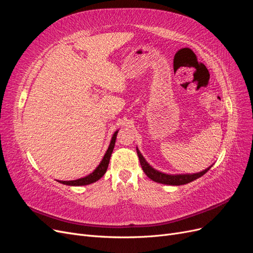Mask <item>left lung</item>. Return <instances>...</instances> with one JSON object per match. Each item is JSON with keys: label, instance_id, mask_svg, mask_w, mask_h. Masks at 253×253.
Listing matches in <instances>:
<instances>
[{"label": "left lung", "instance_id": "obj_1", "mask_svg": "<svg viewBox=\"0 0 253 253\" xmlns=\"http://www.w3.org/2000/svg\"><path fill=\"white\" fill-rule=\"evenodd\" d=\"M136 151H137V155H138V157H139V162H140L143 172L147 174L148 177L151 178L152 180H154L159 183H164V185H171V186L186 185V183H189L197 178H200L201 176H203L204 174L208 172L212 167L211 166L209 168H207L206 170H204L202 172L193 173V174H166L163 172H159V171L155 170L153 167H151L148 164L147 160H145L144 157L142 156L138 148H136Z\"/></svg>", "mask_w": 253, "mask_h": 253}]
</instances>
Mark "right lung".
<instances>
[{
  "mask_svg": "<svg viewBox=\"0 0 253 253\" xmlns=\"http://www.w3.org/2000/svg\"><path fill=\"white\" fill-rule=\"evenodd\" d=\"M117 133H118V131L114 133L109 148H108V150H106L102 160L93 172L88 174L87 176H85V177H82V178L76 179V180H57V181H59L60 183H63V185H67V186H85V185H89V183H93V182L100 179L105 174L106 170H108V167L110 164V158H111V155H112L114 147H115V142H116Z\"/></svg>",
  "mask_w": 253,
  "mask_h": 253,
  "instance_id": "1",
  "label": "right lung"
}]
</instances>
